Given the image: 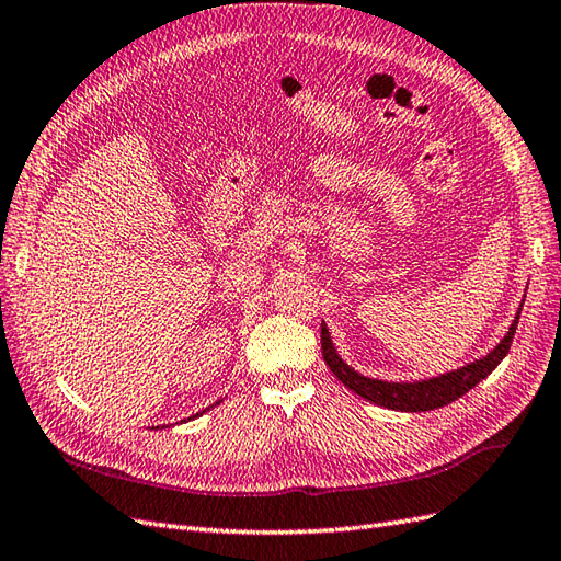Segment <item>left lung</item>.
Here are the masks:
<instances>
[{
  "label": "left lung",
  "mask_w": 561,
  "mask_h": 561,
  "mask_svg": "<svg viewBox=\"0 0 561 561\" xmlns=\"http://www.w3.org/2000/svg\"><path fill=\"white\" fill-rule=\"evenodd\" d=\"M518 316H520V310H518ZM518 316L512 322V328H510V332H506L504 340L494 346L485 358L468 363L466 368H459L454 373L433 377V380L382 382V380H370V377L351 370L346 363L336 356L324 322H322V334H320L322 358H324V363H328V368L336 375V380L344 382L351 392H356L363 399L380 403V407L394 409V411H433L439 407H447V403L463 397L468 389H473L480 380H485V377L500 366L502 358L510 354V348H512Z\"/></svg>",
  "instance_id": "left-lung-1"
}]
</instances>
